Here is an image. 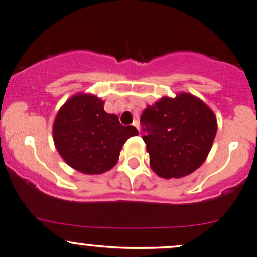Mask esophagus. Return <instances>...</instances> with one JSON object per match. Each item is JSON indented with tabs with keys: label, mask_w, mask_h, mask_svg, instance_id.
Segmentation results:
<instances>
[{
	"label": "esophagus",
	"mask_w": 257,
	"mask_h": 257,
	"mask_svg": "<svg viewBox=\"0 0 257 257\" xmlns=\"http://www.w3.org/2000/svg\"><path fill=\"white\" fill-rule=\"evenodd\" d=\"M132 125H133L134 128H137L138 131H139V121H138V120H134V121H133V124H132Z\"/></svg>",
	"instance_id": "esophagus-1"
}]
</instances>
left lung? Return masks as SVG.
Here are the masks:
<instances>
[{
	"mask_svg": "<svg viewBox=\"0 0 257 257\" xmlns=\"http://www.w3.org/2000/svg\"><path fill=\"white\" fill-rule=\"evenodd\" d=\"M140 120L150 167L166 180L196 171L206 161L218 128L213 110L187 92L163 97L145 108Z\"/></svg>",
	"mask_w": 257,
	"mask_h": 257,
	"instance_id": "obj_1",
	"label": "left lung"
}]
</instances>
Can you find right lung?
<instances>
[{
  "label": "right lung",
  "instance_id": "add662e5",
  "mask_svg": "<svg viewBox=\"0 0 257 257\" xmlns=\"http://www.w3.org/2000/svg\"><path fill=\"white\" fill-rule=\"evenodd\" d=\"M134 126H123L115 114L104 112V101L92 93H76L59 109L53 124L56 150L69 166L86 175L109 171L119 159Z\"/></svg>",
  "mask_w": 257,
  "mask_h": 257
}]
</instances>
